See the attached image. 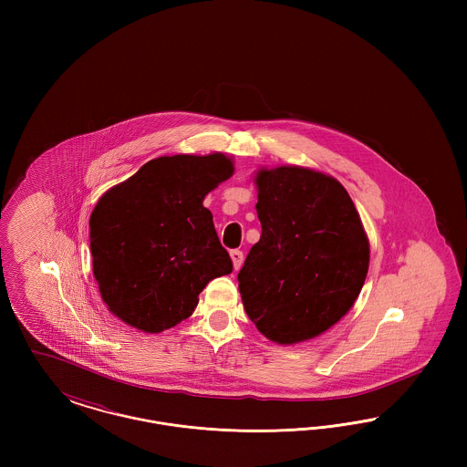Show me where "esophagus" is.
<instances>
[{"instance_id":"1","label":"esophagus","mask_w":467,"mask_h":467,"mask_svg":"<svg viewBox=\"0 0 467 467\" xmlns=\"http://www.w3.org/2000/svg\"><path fill=\"white\" fill-rule=\"evenodd\" d=\"M231 259H233V266L234 269H240L244 265V252L242 250H231Z\"/></svg>"}]
</instances>
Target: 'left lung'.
Wrapping results in <instances>:
<instances>
[{"instance_id":"left-lung-1","label":"left lung","mask_w":467,"mask_h":467,"mask_svg":"<svg viewBox=\"0 0 467 467\" xmlns=\"http://www.w3.org/2000/svg\"><path fill=\"white\" fill-rule=\"evenodd\" d=\"M255 183L263 233L238 273L244 311L275 343L311 339L354 306L369 266L368 236L336 178L280 166L261 170Z\"/></svg>"}]
</instances>
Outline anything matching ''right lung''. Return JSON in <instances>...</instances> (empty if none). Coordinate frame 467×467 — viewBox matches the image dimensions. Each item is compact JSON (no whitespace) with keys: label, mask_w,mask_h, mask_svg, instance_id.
I'll use <instances>...</instances> for the list:
<instances>
[{"label":"right lung","mask_w":467,"mask_h":467,"mask_svg":"<svg viewBox=\"0 0 467 467\" xmlns=\"http://www.w3.org/2000/svg\"><path fill=\"white\" fill-rule=\"evenodd\" d=\"M233 175L223 154L157 157L90 215L92 271L111 313L145 333L189 318L206 284L233 271L204 196Z\"/></svg>","instance_id":"right-lung-1"}]
</instances>
